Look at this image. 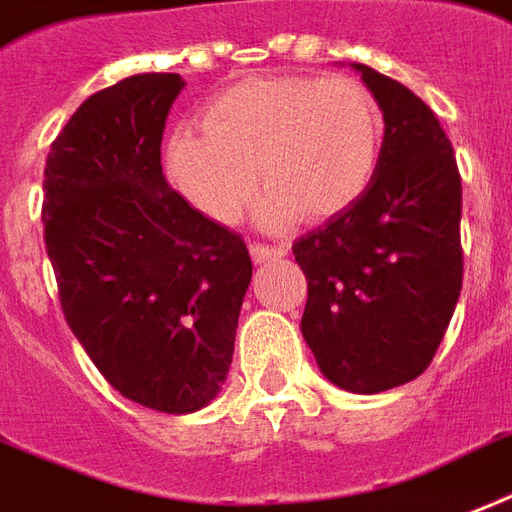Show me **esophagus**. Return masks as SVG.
Segmentation results:
<instances>
[{
  "instance_id": "34e87169",
  "label": "esophagus",
  "mask_w": 512,
  "mask_h": 512,
  "mask_svg": "<svg viewBox=\"0 0 512 512\" xmlns=\"http://www.w3.org/2000/svg\"><path fill=\"white\" fill-rule=\"evenodd\" d=\"M249 252H252V260L255 263H265V260H276V257L287 255L284 247H268V244H260V241H252L249 244Z\"/></svg>"
}]
</instances>
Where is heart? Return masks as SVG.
Listing matches in <instances>:
<instances>
[{"label": "heart", "mask_w": 512, "mask_h": 512, "mask_svg": "<svg viewBox=\"0 0 512 512\" xmlns=\"http://www.w3.org/2000/svg\"><path fill=\"white\" fill-rule=\"evenodd\" d=\"M201 133L179 128L166 142V169L187 201L233 222L257 193L271 195L268 225L298 214L327 220L370 187L384 147V112L354 77H255L209 101ZM258 174L255 175L254 171Z\"/></svg>", "instance_id": "obj_1"}]
</instances>
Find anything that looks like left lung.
<instances>
[{
	"label": "left lung",
	"instance_id": "left-lung-1",
	"mask_svg": "<svg viewBox=\"0 0 512 512\" xmlns=\"http://www.w3.org/2000/svg\"><path fill=\"white\" fill-rule=\"evenodd\" d=\"M384 112V147L357 204L292 244L306 273L300 330L335 386L376 395L421 376L462 290V177L435 112L354 64Z\"/></svg>",
	"mask_w": 512,
	"mask_h": 512
}]
</instances>
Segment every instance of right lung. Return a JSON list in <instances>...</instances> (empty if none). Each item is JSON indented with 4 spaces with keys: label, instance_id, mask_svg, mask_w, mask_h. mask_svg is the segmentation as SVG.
Returning a JSON list of instances; mask_svg holds the SVG:
<instances>
[{
    "label": "right lung",
    "instance_id": "obj_1",
    "mask_svg": "<svg viewBox=\"0 0 512 512\" xmlns=\"http://www.w3.org/2000/svg\"><path fill=\"white\" fill-rule=\"evenodd\" d=\"M179 74H134L93 93L50 144L45 247L66 325L134 403L161 413L209 405L228 378L247 244L195 212L161 166Z\"/></svg>",
    "mask_w": 512,
    "mask_h": 512
}]
</instances>
